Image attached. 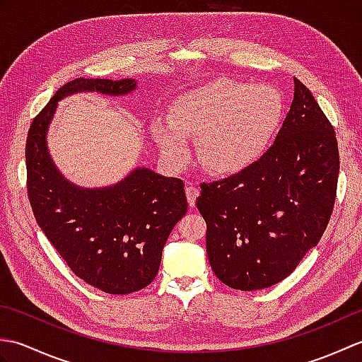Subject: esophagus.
Segmentation results:
<instances>
[{
  "mask_svg": "<svg viewBox=\"0 0 362 362\" xmlns=\"http://www.w3.org/2000/svg\"><path fill=\"white\" fill-rule=\"evenodd\" d=\"M185 191H187V199H188L189 206H194L196 205V199L199 196V188L194 187V185H187Z\"/></svg>",
  "mask_w": 362,
  "mask_h": 362,
  "instance_id": "1",
  "label": "esophagus"
}]
</instances>
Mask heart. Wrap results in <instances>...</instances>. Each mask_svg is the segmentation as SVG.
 Listing matches in <instances>:
<instances>
[{"instance_id": "b5f03b06", "label": "heart", "mask_w": 362, "mask_h": 362, "mask_svg": "<svg viewBox=\"0 0 362 362\" xmlns=\"http://www.w3.org/2000/svg\"><path fill=\"white\" fill-rule=\"evenodd\" d=\"M283 117L284 99L275 87L216 79L177 98L169 119L153 121L152 135L171 168L188 163L187 138H197V158L205 171L228 177L259 161Z\"/></svg>"}]
</instances>
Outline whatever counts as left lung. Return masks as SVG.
I'll list each match as a JSON object with an SVG mask.
<instances>
[{
	"label": "left lung",
	"instance_id": "1",
	"mask_svg": "<svg viewBox=\"0 0 362 362\" xmlns=\"http://www.w3.org/2000/svg\"><path fill=\"white\" fill-rule=\"evenodd\" d=\"M337 175L334 129L294 78V99L271 149L247 171L204 183L197 197L214 275L241 291L286 279L325 232Z\"/></svg>",
	"mask_w": 362,
	"mask_h": 362
}]
</instances>
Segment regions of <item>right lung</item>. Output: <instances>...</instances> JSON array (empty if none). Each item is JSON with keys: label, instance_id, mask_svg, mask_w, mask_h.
Here are the masks:
<instances>
[{"label": "right lung", "instance_id": "add662e5", "mask_svg": "<svg viewBox=\"0 0 362 362\" xmlns=\"http://www.w3.org/2000/svg\"><path fill=\"white\" fill-rule=\"evenodd\" d=\"M136 87L130 78L68 82L34 118L26 141L28 196L38 227L79 279L117 296L156 279L168 236L188 210L183 182L136 166L113 185L79 187L54 163L48 130L66 96H126Z\"/></svg>", "mask_w": 362, "mask_h": 362}]
</instances>
